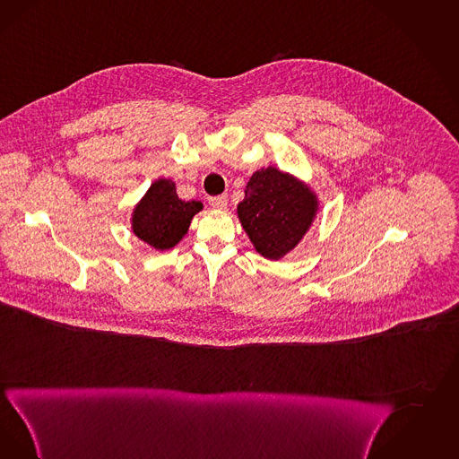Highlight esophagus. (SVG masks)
<instances>
[{"mask_svg": "<svg viewBox=\"0 0 459 459\" xmlns=\"http://www.w3.org/2000/svg\"><path fill=\"white\" fill-rule=\"evenodd\" d=\"M210 205L213 206V208H219V210L227 208V195H221V196H213V198H210Z\"/></svg>", "mask_w": 459, "mask_h": 459, "instance_id": "34e87169", "label": "esophagus"}]
</instances>
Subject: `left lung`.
I'll return each instance as SVG.
<instances>
[{"label": "left lung", "mask_w": 459, "mask_h": 459, "mask_svg": "<svg viewBox=\"0 0 459 459\" xmlns=\"http://www.w3.org/2000/svg\"><path fill=\"white\" fill-rule=\"evenodd\" d=\"M320 212L316 190L295 174L274 166L254 171L238 217L255 253L280 261L307 236Z\"/></svg>", "instance_id": "1"}]
</instances>
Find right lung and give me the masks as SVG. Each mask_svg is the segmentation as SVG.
Instances as JSON below:
<instances>
[{
	"instance_id": "add662e5",
	"label": "right lung",
	"mask_w": 459,
	"mask_h": 459,
	"mask_svg": "<svg viewBox=\"0 0 459 459\" xmlns=\"http://www.w3.org/2000/svg\"><path fill=\"white\" fill-rule=\"evenodd\" d=\"M204 210L202 202H185L173 179L159 178L132 210L134 236L156 251L173 249L188 234L191 221Z\"/></svg>"
}]
</instances>
